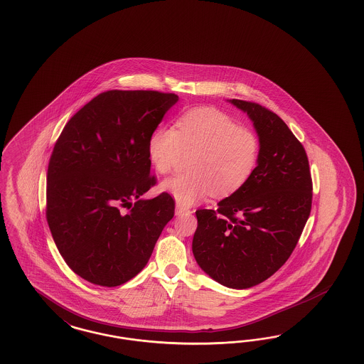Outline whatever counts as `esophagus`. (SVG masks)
Wrapping results in <instances>:
<instances>
[{
    "instance_id": "obj_1",
    "label": "esophagus",
    "mask_w": 364,
    "mask_h": 364,
    "mask_svg": "<svg viewBox=\"0 0 364 364\" xmlns=\"http://www.w3.org/2000/svg\"><path fill=\"white\" fill-rule=\"evenodd\" d=\"M187 213H191V210L186 208V207H181L180 204H177L176 216H183V215H187Z\"/></svg>"
}]
</instances>
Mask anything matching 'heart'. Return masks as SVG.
<instances>
[{
    "label": "heart",
    "mask_w": 364,
    "mask_h": 364,
    "mask_svg": "<svg viewBox=\"0 0 364 364\" xmlns=\"http://www.w3.org/2000/svg\"><path fill=\"white\" fill-rule=\"evenodd\" d=\"M176 129L157 128L148 144L151 163L159 173H169L183 152H196L191 175L169 177L160 189L180 205H192L210 196L230 195L242 188L260 160L259 136L213 108L188 110L177 119Z\"/></svg>",
    "instance_id": "obj_1"
}]
</instances>
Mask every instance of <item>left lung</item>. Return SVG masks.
Listing matches in <instances>:
<instances>
[{"instance_id":"left-lung-1","label":"left lung","mask_w":364,"mask_h":364,"mask_svg":"<svg viewBox=\"0 0 364 364\" xmlns=\"http://www.w3.org/2000/svg\"><path fill=\"white\" fill-rule=\"evenodd\" d=\"M230 102L254 122L260 160L218 210H196L192 251L213 280L245 289L274 275L295 250L311 212L312 180L307 154L286 122L256 102Z\"/></svg>"}]
</instances>
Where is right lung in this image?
Listing matches in <instances>:
<instances>
[{"instance_id":"right-lung-1","label":"right lung","mask_w":364,"mask_h":364,"mask_svg":"<svg viewBox=\"0 0 364 364\" xmlns=\"http://www.w3.org/2000/svg\"><path fill=\"white\" fill-rule=\"evenodd\" d=\"M177 101L156 90L104 92L78 110L55 143L46 220L66 264L89 283L117 287L137 275L175 215L166 192L143 195L156 184L149 139Z\"/></svg>"}]
</instances>
